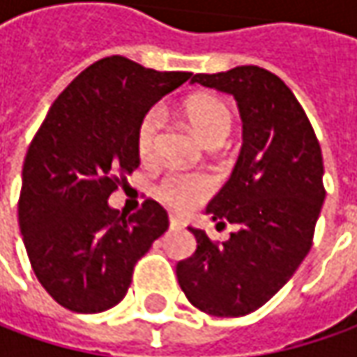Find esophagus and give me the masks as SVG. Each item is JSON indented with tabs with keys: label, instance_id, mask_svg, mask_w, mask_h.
<instances>
[{
	"label": "esophagus",
	"instance_id": "1",
	"mask_svg": "<svg viewBox=\"0 0 357 357\" xmlns=\"http://www.w3.org/2000/svg\"><path fill=\"white\" fill-rule=\"evenodd\" d=\"M169 227H171V230H176V228L183 227V222H181L178 218H174V216H171V218H169Z\"/></svg>",
	"mask_w": 357,
	"mask_h": 357
}]
</instances>
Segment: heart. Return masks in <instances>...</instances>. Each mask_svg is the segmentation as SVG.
I'll list each match as a JSON object with an SVG mask.
<instances>
[{"instance_id":"1","label":"heart","mask_w":357,"mask_h":357,"mask_svg":"<svg viewBox=\"0 0 357 357\" xmlns=\"http://www.w3.org/2000/svg\"><path fill=\"white\" fill-rule=\"evenodd\" d=\"M183 113L190 127L197 130L200 139L208 146H220L234 127V115L227 101L216 95L200 93L188 97L183 105ZM162 132V113L160 109H149L137 129V151L143 160H153L157 155ZM214 183L197 172H167L155 186L157 199L172 211L186 213L199 206L213 192Z\"/></svg>"}]
</instances>
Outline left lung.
<instances>
[{"mask_svg":"<svg viewBox=\"0 0 357 357\" xmlns=\"http://www.w3.org/2000/svg\"><path fill=\"white\" fill-rule=\"evenodd\" d=\"M192 83L236 99L242 149L228 183L206 213L236 232L222 244L188 227L197 250L176 264L195 308L236 318L264 306L306 258L326 199L322 149L294 93L256 65L199 73Z\"/></svg>","mask_w":357,"mask_h":357,"instance_id":"1","label":"left lung"}]
</instances>
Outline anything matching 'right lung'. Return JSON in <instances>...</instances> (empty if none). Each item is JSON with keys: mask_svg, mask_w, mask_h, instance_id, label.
Listing matches in <instances>:
<instances>
[{"mask_svg": "<svg viewBox=\"0 0 357 357\" xmlns=\"http://www.w3.org/2000/svg\"><path fill=\"white\" fill-rule=\"evenodd\" d=\"M190 75L105 57L67 85L35 132L23 160L20 228L37 280L63 308L117 306L137 260L169 228L157 200L130 216L107 200L141 162L144 113Z\"/></svg>", "mask_w": 357, "mask_h": 357, "instance_id": "1", "label": "right lung"}]
</instances>
